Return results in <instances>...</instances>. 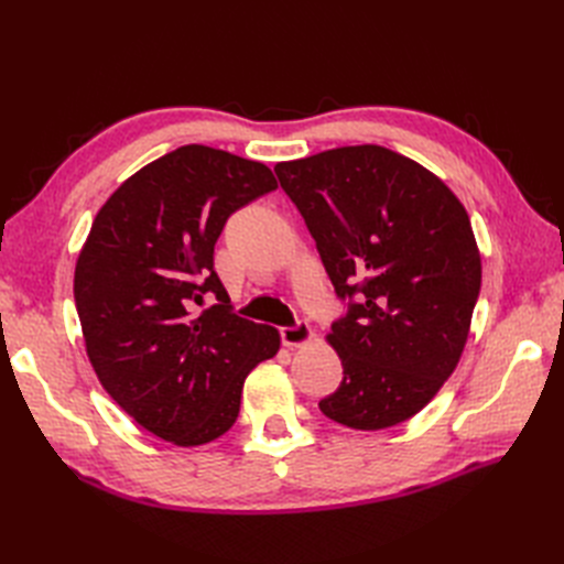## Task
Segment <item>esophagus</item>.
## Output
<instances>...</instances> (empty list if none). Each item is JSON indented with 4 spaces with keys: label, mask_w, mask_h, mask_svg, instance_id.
I'll return each instance as SVG.
<instances>
[{
    "label": "esophagus",
    "mask_w": 564,
    "mask_h": 564,
    "mask_svg": "<svg viewBox=\"0 0 564 564\" xmlns=\"http://www.w3.org/2000/svg\"><path fill=\"white\" fill-rule=\"evenodd\" d=\"M280 336H282V344L289 346V348H301L305 344H311L313 338V329L308 322H299L294 324V327H282L280 329Z\"/></svg>",
    "instance_id": "1"
}]
</instances>
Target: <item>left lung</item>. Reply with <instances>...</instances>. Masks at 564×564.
Returning a JSON list of instances; mask_svg holds the SVG:
<instances>
[{
	"label": "left lung",
	"instance_id": "8db88e82",
	"mask_svg": "<svg viewBox=\"0 0 564 564\" xmlns=\"http://www.w3.org/2000/svg\"><path fill=\"white\" fill-rule=\"evenodd\" d=\"M340 299L332 324L344 381L324 416L383 431L419 414L456 369L482 263L464 204L433 172L383 145H346L278 162Z\"/></svg>",
	"mask_w": 564,
	"mask_h": 564
}]
</instances>
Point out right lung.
Masks as SVG:
<instances>
[{
	"label": "right lung",
	"mask_w": 564,
	"mask_h": 564,
	"mask_svg": "<svg viewBox=\"0 0 564 564\" xmlns=\"http://www.w3.org/2000/svg\"><path fill=\"white\" fill-rule=\"evenodd\" d=\"M278 181L261 162L181 145L98 209L75 265V303L100 386L145 431L197 447L232 429L249 371L280 332L230 311L214 245L232 212ZM217 303L199 314L196 305Z\"/></svg>",
	"instance_id": "add662e5"
}]
</instances>
